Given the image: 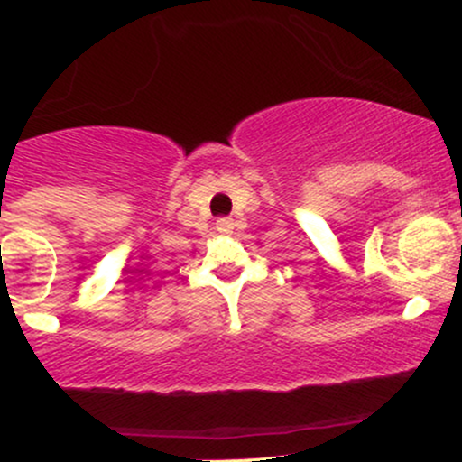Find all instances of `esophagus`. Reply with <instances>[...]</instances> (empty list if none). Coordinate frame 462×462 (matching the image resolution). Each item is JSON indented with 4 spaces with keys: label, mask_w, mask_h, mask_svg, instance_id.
<instances>
[{
    "label": "esophagus",
    "mask_w": 462,
    "mask_h": 462,
    "mask_svg": "<svg viewBox=\"0 0 462 462\" xmlns=\"http://www.w3.org/2000/svg\"><path fill=\"white\" fill-rule=\"evenodd\" d=\"M232 227H235V221H232L230 217H224V219H219V221H217V230H219V232H224V235H230V232H232Z\"/></svg>",
    "instance_id": "34e87169"
}]
</instances>
